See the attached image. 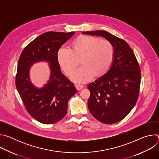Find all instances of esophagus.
I'll list each match as a JSON object with an SVG mask.
<instances>
[{"instance_id": "obj_1", "label": "esophagus", "mask_w": 159, "mask_h": 159, "mask_svg": "<svg viewBox=\"0 0 159 159\" xmlns=\"http://www.w3.org/2000/svg\"><path fill=\"white\" fill-rule=\"evenodd\" d=\"M75 87H76V88H77V90H81L82 88H84V85H80V84H77V85H75Z\"/></svg>"}]
</instances>
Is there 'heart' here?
<instances>
[{
    "label": "heart",
    "instance_id": "obj_1",
    "mask_svg": "<svg viewBox=\"0 0 159 159\" xmlns=\"http://www.w3.org/2000/svg\"><path fill=\"white\" fill-rule=\"evenodd\" d=\"M82 57V64L71 76L76 83H85L94 76L106 74L112 63L115 49L110 41L90 36H82L73 44V50L63 47L58 52V61L66 75L72 74Z\"/></svg>",
    "mask_w": 159,
    "mask_h": 159
}]
</instances>
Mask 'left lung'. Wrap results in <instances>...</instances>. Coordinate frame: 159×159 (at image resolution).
<instances>
[{
	"mask_svg": "<svg viewBox=\"0 0 159 159\" xmlns=\"http://www.w3.org/2000/svg\"><path fill=\"white\" fill-rule=\"evenodd\" d=\"M82 34L102 36L110 41L115 57L109 70L89 84L88 108L92 115L104 124H114L124 119L137 101L141 69L136 57L123 39L98 30Z\"/></svg>",
	"mask_w": 159,
	"mask_h": 159,
	"instance_id": "left-lung-1",
	"label": "left lung"
}]
</instances>
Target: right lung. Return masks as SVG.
Wrapping results in <instances>:
<instances>
[{
    "instance_id": "1",
    "label": "right lung",
    "mask_w": 159,
    "mask_h": 159,
    "mask_svg": "<svg viewBox=\"0 0 159 159\" xmlns=\"http://www.w3.org/2000/svg\"><path fill=\"white\" fill-rule=\"evenodd\" d=\"M74 32L44 33L22 50L17 64L16 86L29 114L43 124H53L65 117L68 102L77 93L69 79L61 73L58 52ZM44 61L49 63L50 79L41 88L30 82L29 72L35 62Z\"/></svg>"
}]
</instances>
